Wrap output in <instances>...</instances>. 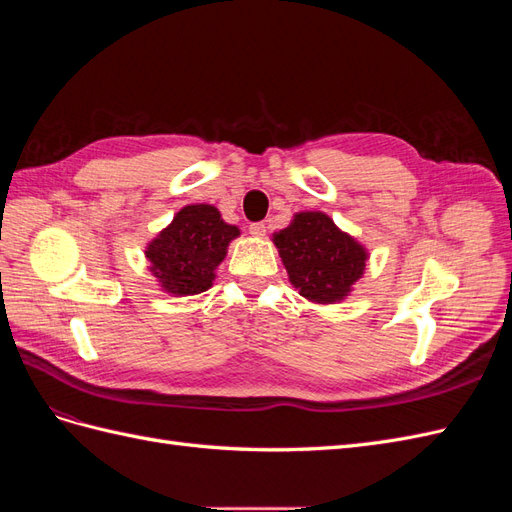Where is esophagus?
I'll return each instance as SVG.
<instances>
[{
  "instance_id": "esophagus-1",
  "label": "esophagus",
  "mask_w": 512,
  "mask_h": 512,
  "mask_svg": "<svg viewBox=\"0 0 512 512\" xmlns=\"http://www.w3.org/2000/svg\"><path fill=\"white\" fill-rule=\"evenodd\" d=\"M265 232H267L265 222H254V224H250V235H252V237H265Z\"/></svg>"
}]
</instances>
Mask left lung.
Masks as SVG:
<instances>
[{
    "mask_svg": "<svg viewBox=\"0 0 512 512\" xmlns=\"http://www.w3.org/2000/svg\"><path fill=\"white\" fill-rule=\"evenodd\" d=\"M273 243L290 284L301 297L320 305L344 301L363 277L369 258L365 247L322 211L294 213L290 226L275 232Z\"/></svg>",
    "mask_w": 512,
    "mask_h": 512,
    "instance_id": "1",
    "label": "left lung"
}]
</instances>
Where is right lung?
Wrapping results in <instances>:
<instances>
[{
    "mask_svg": "<svg viewBox=\"0 0 512 512\" xmlns=\"http://www.w3.org/2000/svg\"><path fill=\"white\" fill-rule=\"evenodd\" d=\"M237 237L239 228L226 224L213 205H188L147 245L149 271L175 297L200 294L211 288L228 243Z\"/></svg>",
    "mask_w": 512,
    "mask_h": 512,
    "instance_id": "right-lung-1",
    "label": "right lung"
}]
</instances>
